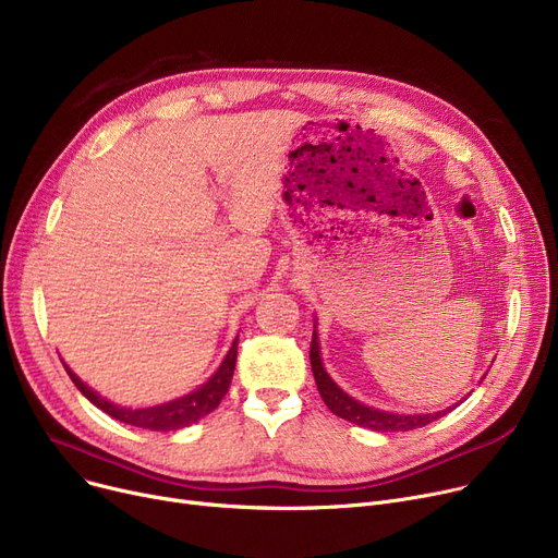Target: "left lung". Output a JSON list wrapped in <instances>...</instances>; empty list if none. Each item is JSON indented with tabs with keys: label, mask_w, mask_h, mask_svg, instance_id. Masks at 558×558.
<instances>
[{
	"label": "left lung",
	"mask_w": 558,
	"mask_h": 558,
	"mask_svg": "<svg viewBox=\"0 0 558 558\" xmlns=\"http://www.w3.org/2000/svg\"><path fill=\"white\" fill-rule=\"evenodd\" d=\"M310 364H312L318 393L328 404L330 412L343 421H350V423L373 429V432H409L416 427H425L427 423L446 416L452 409L450 407V409H446V412H434V414H391V412H379V409H373L368 404L357 402L355 398H350L345 391H341L337 387L335 379L324 368V362H320L316 324H314V335H312V345H310Z\"/></svg>",
	"instance_id": "1"
}]
</instances>
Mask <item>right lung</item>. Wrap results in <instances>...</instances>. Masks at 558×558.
<instances>
[{"label": "right lung", "mask_w": 558, "mask_h": 558, "mask_svg": "<svg viewBox=\"0 0 558 558\" xmlns=\"http://www.w3.org/2000/svg\"><path fill=\"white\" fill-rule=\"evenodd\" d=\"M234 362H238V339L232 341L226 360L221 362L217 373L203 387H198L196 391H192L183 398H175L171 402L156 404V407H144V409H129V407L112 404L110 400L101 398L97 391H93L85 383H81V379L76 377V373L70 366H65V371L72 377L74 387L95 407H99L101 412L112 416L114 421H122L126 425H135V427H142V429L171 432V429L187 427V425L201 421L203 416H208L210 412H215V409L221 402V398L228 393L230 379H232V373H234Z\"/></svg>", "instance_id": "1"}]
</instances>
